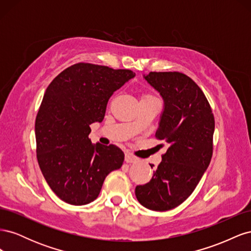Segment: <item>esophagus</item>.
I'll use <instances>...</instances> for the list:
<instances>
[{
    "instance_id": "34e87169",
    "label": "esophagus",
    "mask_w": 251,
    "mask_h": 251,
    "mask_svg": "<svg viewBox=\"0 0 251 251\" xmlns=\"http://www.w3.org/2000/svg\"><path fill=\"white\" fill-rule=\"evenodd\" d=\"M125 160H126V163H134V162L137 161L138 159L136 158L135 156H133V155H131V154L126 153V159H125Z\"/></svg>"
}]
</instances>
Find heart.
<instances>
[{"instance_id":"obj_1","label":"heart","mask_w":251,"mask_h":251,"mask_svg":"<svg viewBox=\"0 0 251 251\" xmlns=\"http://www.w3.org/2000/svg\"><path fill=\"white\" fill-rule=\"evenodd\" d=\"M142 98H154V96H151V95H144Z\"/></svg>"}]
</instances>
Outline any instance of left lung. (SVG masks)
Listing matches in <instances>:
<instances>
[{"label": "left lung", "instance_id": "obj_1", "mask_svg": "<svg viewBox=\"0 0 251 251\" xmlns=\"http://www.w3.org/2000/svg\"><path fill=\"white\" fill-rule=\"evenodd\" d=\"M143 78L163 100L156 137L169 148L153 178L136 186L135 195L144 207L165 211L184 202L207 170L215 118L202 90L185 74L150 72Z\"/></svg>", "mask_w": 251, "mask_h": 251}]
</instances>
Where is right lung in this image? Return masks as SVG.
<instances>
[{
  "mask_svg": "<svg viewBox=\"0 0 251 251\" xmlns=\"http://www.w3.org/2000/svg\"><path fill=\"white\" fill-rule=\"evenodd\" d=\"M134 77L131 70L79 63L48 86L35 119L36 155L59 199L72 205L94 201L105 177L123 166L119 148L91 142L90 125L101 123L112 94Z\"/></svg>",
  "mask_w": 251,
  "mask_h": 251,
  "instance_id": "add662e5",
  "label": "right lung"
}]
</instances>
